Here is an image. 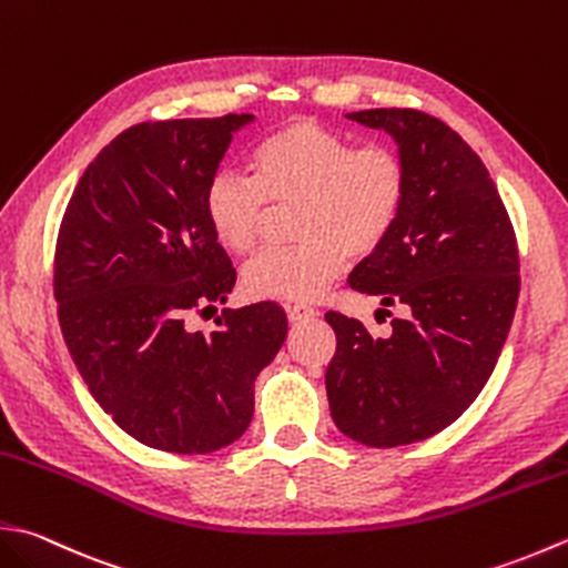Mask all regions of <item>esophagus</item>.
Masks as SVG:
<instances>
[{"mask_svg": "<svg viewBox=\"0 0 568 568\" xmlns=\"http://www.w3.org/2000/svg\"><path fill=\"white\" fill-rule=\"evenodd\" d=\"M285 313H287V320H291V322H303V320H310V317L317 315L313 307L300 305V303H287Z\"/></svg>", "mask_w": 568, "mask_h": 568, "instance_id": "34e87169", "label": "esophagus"}]
</instances>
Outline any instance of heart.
I'll return each instance as SVG.
<instances>
[{
  "instance_id": "b5f03b06",
  "label": "heart",
  "mask_w": 568,
  "mask_h": 568,
  "mask_svg": "<svg viewBox=\"0 0 568 568\" xmlns=\"http://www.w3.org/2000/svg\"><path fill=\"white\" fill-rule=\"evenodd\" d=\"M251 176L221 170L211 176L204 211L219 246L248 255L258 246L271 206L295 204L291 248L268 251L243 271L255 300L310 303L347 268L349 255H369L388 239L406 199V166L386 144L357 148L347 135L297 118L255 144Z\"/></svg>"
}]
</instances>
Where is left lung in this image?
<instances>
[{
    "label": "left lung",
    "mask_w": 568,
    "mask_h": 568,
    "mask_svg": "<svg viewBox=\"0 0 568 568\" xmlns=\"http://www.w3.org/2000/svg\"><path fill=\"white\" fill-rule=\"evenodd\" d=\"M347 118L388 132L406 166L402 216L349 285L406 317L372 337L359 320L325 315L337 335L329 410L364 446H408L450 426L490 379L519 295L515 229L483 160L446 122L408 108Z\"/></svg>",
    "instance_id": "obj_1"
}]
</instances>
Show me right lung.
Segmentation results:
<instances>
[{
    "label": "right lung",
    "mask_w": 568,
    "mask_h": 568,
    "mask_svg": "<svg viewBox=\"0 0 568 568\" xmlns=\"http://www.w3.org/2000/svg\"><path fill=\"white\" fill-rule=\"evenodd\" d=\"M253 115L140 122L100 150L59 229L53 295L88 392L144 446L204 455L253 418V384L287 335L275 303L224 310L216 332L189 315L236 283L204 194L233 132Z\"/></svg>",
    "instance_id": "right-lung-1"
}]
</instances>
